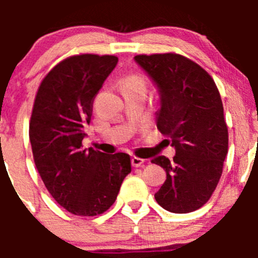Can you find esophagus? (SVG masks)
<instances>
[{
	"label": "esophagus",
	"mask_w": 258,
	"mask_h": 258,
	"mask_svg": "<svg viewBox=\"0 0 258 258\" xmlns=\"http://www.w3.org/2000/svg\"><path fill=\"white\" fill-rule=\"evenodd\" d=\"M145 162L146 161L142 160V158H140V157H132V160H131V163L134 167H144Z\"/></svg>",
	"instance_id": "34e87169"
}]
</instances>
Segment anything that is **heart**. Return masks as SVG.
<instances>
[{
	"label": "heart",
	"mask_w": 258,
	"mask_h": 258,
	"mask_svg": "<svg viewBox=\"0 0 258 258\" xmlns=\"http://www.w3.org/2000/svg\"><path fill=\"white\" fill-rule=\"evenodd\" d=\"M122 87H137L146 91V82L141 76H128L122 82Z\"/></svg>",
	"instance_id": "1"
}]
</instances>
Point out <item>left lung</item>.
Returning <instances> with one entry per match:
<instances>
[{"label":"left lung","instance_id":"obj_1","mask_svg":"<svg viewBox=\"0 0 258 258\" xmlns=\"http://www.w3.org/2000/svg\"><path fill=\"white\" fill-rule=\"evenodd\" d=\"M135 61L157 85V128L176 150L173 161L165 156L151 161L167 176L155 194L156 201L173 213L199 210L215 192L228 152L217 86L207 71L182 54H137Z\"/></svg>","mask_w":258,"mask_h":258}]
</instances>
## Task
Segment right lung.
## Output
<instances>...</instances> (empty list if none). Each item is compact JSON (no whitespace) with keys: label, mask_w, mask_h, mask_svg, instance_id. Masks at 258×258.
<instances>
[{"label":"right lung","mask_w":258,"mask_h":258,"mask_svg":"<svg viewBox=\"0 0 258 258\" xmlns=\"http://www.w3.org/2000/svg\"><path fill=\"white\" fill-rule=\"evenodd\" d=\"M117 62L111 54L64 58L42 80L31 114L30 141L43 183L59 206L82 217L110 209L131 172L127 153L82 148L93 100Z\"/></svg>","instance_id":"obj_1"}]
</instances>
